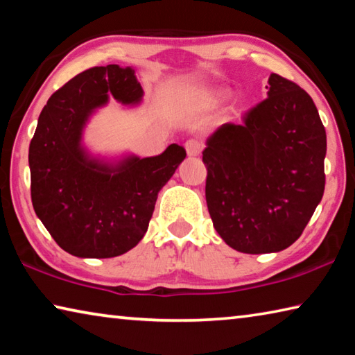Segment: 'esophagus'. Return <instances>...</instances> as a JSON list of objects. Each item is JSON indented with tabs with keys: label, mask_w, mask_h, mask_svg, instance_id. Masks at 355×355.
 Here are the masks:
<instances>
[{
	"label": "esophagus",
	"mask_w": 355,
	"mask_h": 355,
	"mask_svg": "<svg viewBox=\"0 0 355 355\" xmlns=\"http://www.w3.org/2000/svg\"><path fill=\"white\" fill-rule=\"evenodd\" d=\"M184 148H186V153L189 156H197L200 155V152L203 150V144L199 139H189L186 141Z\"/></svg>",
	"instance_id": "34e87169"
}]
</instances>
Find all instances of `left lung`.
<instances>
[{
	"instance_id": "left-lung-1",
	"label": "left lung",
	"mask_w": 355,
	"mask_h": 355,
	"mask_svg": "<svg viewBox=\"0 0 355 355\" xmlns=\"http://www.w3.org/2000/svg\"><path fill=\"white\" fill-rule=\"evenodd\" d=\"M268 98L207 141L205 197L216 232L244 254L279 252L302 235L326 184V130L310 95L277 73Z\"/></svg>"
}]
</instances>
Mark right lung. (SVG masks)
Instances as JSON below:
<instances>
[{
	"instance_id": "right-lung-1",
	"label": "right lung",
	"mask_w": 355,
	"mask_h": 355,
	"mask_svg": "<svg viewBox=\"0 0 355 355\" xmlns=\"http://www.w3.org/2000/svg\"><path fill=\"white\" fill-rule=\"evenodd\" d=\"M107 94L136 105L144 91L130 67L84 70L46 101L29 144L34 211L59 248L81 258L133 249L146 235L158 192L186 156L182 146L171 144L158 156H128L116 166L89 158L83 128Z\"/></svg>"
}]
</instances>
